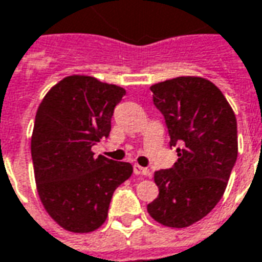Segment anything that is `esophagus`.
<instances>
[{
    "label": "esophagus",
    "instance_id": "1",
    "mask_svg": "<svg viewBox=\"0 0 262 262\" xmlns=\"http://www.w3.org/2000/svg\"><path fill=\"white\" fill-rule=\"evenodd\" d=\"M133 172H135V175H149V169L143 168V166H140V165H133Z\"/></svg>",
    "mask_w": 262,
    "mask_h": 262
}]
</instances>
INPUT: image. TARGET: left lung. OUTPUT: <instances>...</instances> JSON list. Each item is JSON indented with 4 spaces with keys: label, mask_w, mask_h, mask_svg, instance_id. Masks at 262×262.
I'll use <instances>...</instances> for the list:
<instances>
[{
    "label": "left lung",
    "mask_w": 262,
    "mask_h": 262,
    "mask_svg": "<svg viewBox=\"0 0 262 262\" xmlns=\"http://www.w3.org/2000/svg\"><path fill=\"white\" fill-rule=\"evenodd\" d=\"M150 90L179 159L155 172L159 195L147 212L162 225L185 228L224 195L238 156L236 119L222 92L202 77H176Z\"/></svg>",
    "instance_id": "left-lung-1"
}]
</instances>
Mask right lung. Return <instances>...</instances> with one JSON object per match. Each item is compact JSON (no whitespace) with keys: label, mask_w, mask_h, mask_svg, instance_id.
I'll list each match as a JSON object with an SVG mask.
<instances>
[{"label":"right lung","mask_w":262,"mask_h":262,"mask_svg":"<svg viewBox=\"0 0 262 262\" xmlns=\"http://www.w3.org/2000/svg\"><path fill=\"white\" fill-rule=\"evenodd\" d=\"M126 90L89 76H70L46 94L35 115L31 158L38 195L50 216L71 232H92L107 218L119 185L133 168L92 152L107 138Z\"/></svg>","instance_id":"obj_1"}]
</instances>
